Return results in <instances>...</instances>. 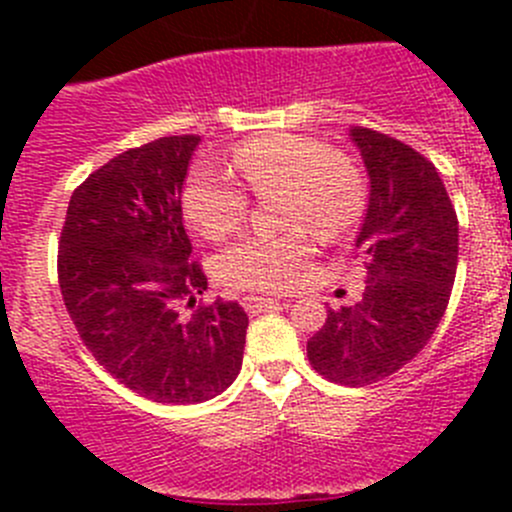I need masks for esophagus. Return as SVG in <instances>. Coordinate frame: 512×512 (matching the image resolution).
<instances>
[{"instance_id":"1","label":"esophagus","mask_w":512,"mask_h":512,"mask_svg":"<svg viewBox=\"0 0 512 512\" xmlns=\"http://www.w3.org/2000/svg\"><path fill=\"white\" fill-rule=\"evenodd\" d=\"M280 304H285L282 299H275V297H245L242 299V307L247 309V312H265V309H272V307H280Z\"/></svg>"}]
</instances>
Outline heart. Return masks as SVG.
I'll use <instances>...</instances> for the list:
<instances>
[{
	"mask_svg": "<svg viewBox=\"0 0 512 512\" xmlns=\"http://www.w3.org/2000/svg\"><path fill=\"white\" fill-rule=\"evenodd\" d=\"M232 168L257 195L282 190L280 218L294 230L277 237H245L218 257L220 280L250 292H277L294 285L312 255L309 230L337 240L364 213L366 185L361 170L344 153L299 133L250 138L232 153ZM245 188L213 163H198L183 188L190 225L210 240L230 235L245 220Z\"/></svg>",
	"mask_w": 512,
	"mask_h": 512,
	"instance_id": "b5f03b06",
	"label": "heart"
}]
</instances>
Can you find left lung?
Returning a JSON list of instances; mask_svg holds the SVG:
<instances>
[{
    "label": "left lung",
    "instance_id": "left-lung-1",
    "mask_svg": "<svg viewBox=\"0 0 512 512\" xmlns=\"http://www.w3.org/2000/svg\"><path fill=\"white\" fill-rule=\"evenodd\" d=\"M349 136L371 183L356 235L366 289L354 307L329 309L307 356L324 379L366 386L409 364L436 332L456 280L458 218L431 160L371 128Z\"/></svg>",
    "mask_w": 512,
    "mask_h": 512
}]
</instances>
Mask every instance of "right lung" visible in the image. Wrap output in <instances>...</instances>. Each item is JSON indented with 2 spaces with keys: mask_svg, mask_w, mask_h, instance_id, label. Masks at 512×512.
Returning a JSON list of instances; mask_svg holds the SVG:
<instances>
[{
  "mask_svg": "<svg viewBox=\"0 0 512 512\" xmlns=\"http://www.w3.org/2000/svg\"><path fill=\"white\" fill-rule=\"evenodd\" d=\"M198 143L165 136L108 160L74 190L59 240L61 297L81 342L113 379L158 404L223 394L245 349L240 304L195 307L208 277L190 260L180 193Z\"/></svg>",
  "mask_w": 512,
  "mask_h": 512,
  "instance_id": "1",
  "label": "right lung"
}]
</instances>
